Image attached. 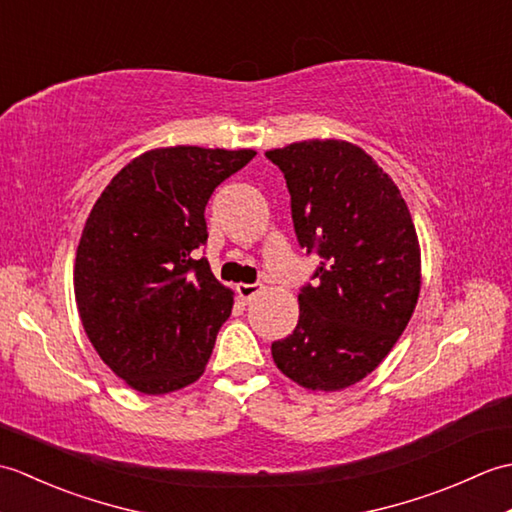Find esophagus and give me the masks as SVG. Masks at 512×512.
Returning <instances> with one entry per match:
<instances>
[{
    "label": "esophagus",
    "instance_id": "1",
    "mask_svg": "<svg viewBox=\"0 0 512 512\" xmlns=\"http://www.w3.org/2000/svg\"><path fill=\"white\" fill-rule=\"evenodd\" d=\"M235 290H237V297L244 303H248V301H253L259 292H262V284H239Z\"/></svg>",
    "mask_w": 512,
    "mask_h": 512
}]
</instances>
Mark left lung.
I'll use <instances>...</instances> for the list:
<instances>
[{
	"label": "left lung",
	"mask_w": 512,
	"mask_h": 512,
	"mask_svg": "<svg viewBox=\"0 0 512 512\" xmlns=\"http://www.w3.org/2000/svg\"><path fill=\"white\" fill-rule=\"evenodd\" d=\"M266 158L286 178L299 246L321 257L299 290L297 328L270 350L303 387H350L374 372L416 308V228L396 184L361 147L306 140Z\"/></svg>",
	"instance_id": "left-lung-1"
}]
</instances>
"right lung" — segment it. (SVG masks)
I'll list each match as a JSON object with an SVG mask.
<instances>
[{
	"instance_id": "right-lung-1",
	"label": "right lung",
	"mask_w": 512,
	"mask_h": 512,
	"mask_svg": "<svg viewBox=\"0 0 512 512\" xmlns=\"http://www.w3.org/2000/svg\"><path fill=\"white\" fill-rule=\"evenodd\" d=\"M253 149L167 147L116 173L85 222L74 264L76 306L103 363L143 394L195 383L231 317L211 273L204 209Z\"/></svg>"
}]
</instances>
